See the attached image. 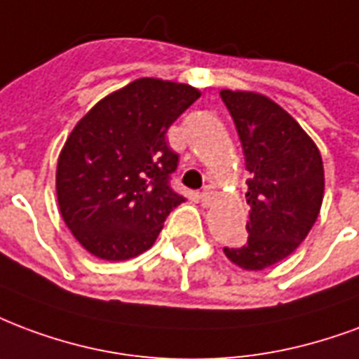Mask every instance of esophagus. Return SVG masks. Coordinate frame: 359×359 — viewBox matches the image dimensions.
<instances>
[{
  "label": "esophagus",
  "mask_w": 359,
  "mask_h": 359,
  "mask_svg": "<svg viewBox=\"0 0 359 359\" xmlns=\"http://www.w3.org/2000/svg\"><path fill=\"white\" fill-rule=\"evenodd\" d=\"M200 198H201V201L205 203V205H209V203H211V201H213V198H215V194H213V190H211V187L203 188V190H201V194H200Z\"/></svg>",
  "instance_id": "1"
}]
</instances>
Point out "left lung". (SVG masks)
<instances>
[{"label":"left lung","mask_w":359,"mask_h":359,"mask_svg":"<svg viewBox=\"0 0 359 359\" xmlns=\"http://www.w3.org/2000/svg\"><path fill=\"white\" fill-rule=\"evenodd\" d=\"M241 140L247 180L249 238L224 247L233 264L262 270L283 261L308 236L323 200L318 146L274 100L247 91H220Z\"/></svg>","instance_id":"obj_1"}]
</instances>
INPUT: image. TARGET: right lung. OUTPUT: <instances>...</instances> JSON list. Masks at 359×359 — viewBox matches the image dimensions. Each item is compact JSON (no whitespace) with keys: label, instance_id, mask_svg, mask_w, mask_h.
<instances>
[{"label":"right lung","instance_id":"add662e5","mask_svg":"<svg viewBox=\"0 0 359 359\" xmlns=\"http://www.w3.org/2000/svg\"><path fill=\"white\" fill-rule=\"evenodd\" d=\"M198 98L190 85L142 78L102 98L74 127L58 158L57 198L89 253L127 261L154 245L184 201L171 187L179 154L167 131Z\"/></svg>","mask_w":359,"mask_h":359}]
</instances>
